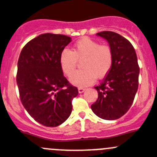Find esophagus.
Masks as SVG:
<instances>
[{"mask_svg":"<svg viewBox=\"0 0 157 157\" xmlns=\"http://www.w3.org/2000/svg\"><path fill=\"white\" fill-rule=\"evenodd\" d=\"M85 90H86V89L84 88V87H79V88H78L79 93H83L84 91H85Z\"/></svg>","mask_w":157,"mask_h":157,"instance_id":"esophagus-1","label":"esophagus"}]
</instances>
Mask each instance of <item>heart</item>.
<instances>
[{
    "label": "heart",
    "mask_w": 157,
    "mask_h": 157,
    "mask_svg": "<svg viewBox=\"0 0 157 157\" xmlns=\"http://www.w3.org/2000/svg\"><path fill=\"white\" fill-rule=\"evenodd\" d=\"M78 61H82V70L74 74ZM59 63L66 76L74 74L70 78L72 84L84 87L93 84L96 77L101 79L108 74L113 63V53L109 45L84 37L74 44L72 51L63 50Z\"/></svg>",
    "instance_id": "heart-1"
}]
</instances>
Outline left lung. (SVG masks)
I'll return each mask as SVG.
<instances>
[{"instance_id": "obj_1", "label": "left lung", "mask_w": 157, "mask_h": 157, "mask_svg": "<svg viewBox=\"0 0 157 157\" xmlns=\"http://www.w3.org/2000/svg\"><path fill=\"white\" fill-rule=\"evenodd\" d=\"M97 35L109 44L113 63L103 81L94 87L98 97L91 107L101 119L117 120L129 110L138 91V59L133 45L121 35L112 31H102Z\"/></svg>"}]
</instances>
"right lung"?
Segmentation results:
<instances>
[{
	"label": "right lung",
	"mask_w": 157,
	"mask_h": 157,
	"mask_svg": "<svg viewBox=\"0 0 157 157\" xmlns=\"http://www.w3.org/2000/svg\"><path fill=\"white\" fill-rule=\"evenodd\" d=\"M71 38L44 33L28 42L18 61L16 74L20 100L33 119L46 127H57L68 119L78 89L63 76L60 54Z\"/></svg>",
	"instance_id": "1"
}]
</instances>
